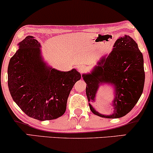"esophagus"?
Listing matches in <instances>:
<instances>
[{
	"mask_svg": "<svg viewBox=\"0 0 153 153\" xmlns=\"http://www.w3.org/2000/svg\"><path fill=\"white\" fill-rule=\"evenodd\" d=\"M78 71L81 73H83V72H85L87 71V67L85 65H80L78 68Z\"/></svg>",
	"mask_w": 153,
	"mask_h": 153,
	"instance_id": "34e87169",
	"label": "esophagus"
}]
</instances>
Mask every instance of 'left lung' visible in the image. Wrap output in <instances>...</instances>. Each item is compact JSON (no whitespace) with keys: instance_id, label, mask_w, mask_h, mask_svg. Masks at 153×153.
<instances>
[{"instance_id":"obj_1","label":"left lung","mask_w":153,"mask_h":153,"mask_svg":"<svg viewBox=\"0 0 153 153\" xmlns=\"http://www.w3.org/2000/svg\"><path fill=\"white\" fill-rule=\"evenodd\" d=\"M82 77L87 84L85 91L91 111L103 118H120L134 108L143 94L145 78L143 54L134 40L125 35L116 41L113 50L100 59L91 73ZM103 83L115 88V111L111 115H101L90 104Z\"/></svg>"}]
</instances>
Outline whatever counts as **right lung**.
<instances>
[{
  "mask_svg": "<svg viewBox=\"0 0 153 153\" xmlns=\"http://www.w3.org/2000/svg\"><path fill=\"white\" fill-rule=\"evenodd\" d=\"M10 59L8 85L12 99L26 115L39 121L52 120L66 111L73 85L81 78L75 69L68 72L47 66L41 45L28 36Z\"/></svg>",
  "mask_w": 153,
  "mask_h": 153,
  "instance_id": "add662e5",
  "label": "right lung"
}]
</instances>
